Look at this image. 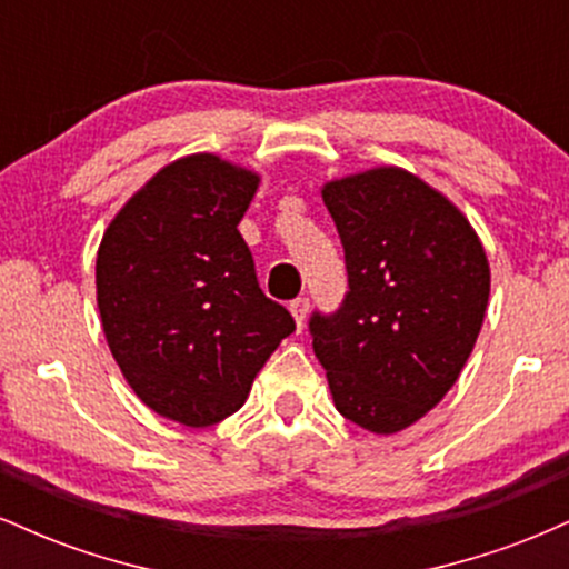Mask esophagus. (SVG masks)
<instances>
[{"label": "esophagus", "instance_id": "1", "mask_svg": "<svg viewBox=\"0 0 569 569\" xmlns=\"http://www.w3.org/2000/svg\"><path fill=\"white\" fill-rule=\"evenodd\" d=\"M289 310H291L293 321H297L299 329H302L305 321H307V312H310V299H307V297H297V299H293V302L289 305Z\"/></svg>", "mask_w": 569, "mask_h": 569}]
</instances>
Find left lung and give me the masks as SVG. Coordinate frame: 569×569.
<instances>
[{
    "label": "left lung",
    "mask_w": 569,
    "mask_h": 569,
    "mask_svg": "<svg viewBox=\"0 0 569 569\" xmlns=\"http://www.w3.org/2000/svg\"><path fill=\"white\" fill-rule=\"evenodd\" d=\"M348 267L331 316L312 312V350L335 407L390 436L457 382L485 323L489 262L471 221L420 176L382 166L321 189Z\"/></svg>",
    "instance_id": "obj_1"
}]
</instances>
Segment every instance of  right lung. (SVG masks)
<instances>
[{
  "label": "right lung",
  "instance_id": "add662e5",
  "mask_svg": "<svg viewBox=\"0 0 569 569\" xmlns=\"http://www.w3.org/2000/svg\"><path fill=\"white\" fill-rule=\"evenodd\" d=\"M257 189L259 173L189 154L154 173L98 246V312L117 367L149 409L187 428L243 407L297 329L259 289L238 232Z\"/></svg>",
  "mask_w": 569,
  "mask_h": 569
}]
</instances>
